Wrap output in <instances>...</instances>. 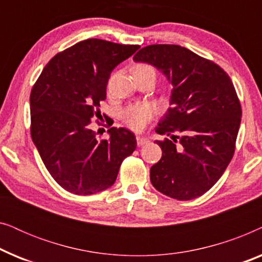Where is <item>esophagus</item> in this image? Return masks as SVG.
<instances>
[{
  "label": "esophagus",
  "mask_w": 262,
  "mask_h": 262,
  "mask_svg": "<svg viewBox=\"0 0 262 262\" xmlns=\"http://www.w3.org/2000/svg\"><path fill=\"white\" fill-rule=\"evenodd\" d=\"M137 144H138V146H142V145H144V144H146V143H148L149 141H148V138H145V137H143V136H137Z\"/></svg>",
  "instance_id": "obj_1"
}]
</instances>
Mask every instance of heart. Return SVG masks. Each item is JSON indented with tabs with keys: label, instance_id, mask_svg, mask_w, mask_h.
Segmentation results:
<instances>
[{
	"label": "heart",
	"instance_id": "heart-1",
	"mask_svg": "<svg viewBox=\"0 0 262 262\" xmlns=\"http://www.w3.org/2000/svg\"><path fill=\"white\" fill-rule=\"evenodd\" d=\"M135 71H154L152 67L148 64H138L134 69ZM154 116V108L146 103H139V105L128 106L123 113L124 123L135 131H141L146 126V124L151 120Z\"/></svg>",
	"mask_w": 262,
	"mask_h": 262
}]
</instances>
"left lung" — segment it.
Listing matches in <instances>:
<instances>
[{"label":"left lung","mask_w":262,"mask_h":262,"mask_svg":"<svg viewBox=\"0 0 262 262\" xmlns=\"http://www.w3.org/2000/svg\"><path fill=\"white\" fill-rule=\"evenodd\" d=\"M135 62L156 67L173 85L170 107L156 132L162 157L150 169L157 191L178 200L206 193L234 156L241 103L229 75L212 60L179 45L145 46Z\"/></svg>","instance_id":"8db88e82"}]
</instances>
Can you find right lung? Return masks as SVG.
<instances>
[{
	"label": "right lung",
	"instance_id": "add662e5",
	"mask_svg": "<svg viewBox=\"0 0 262 262\" xmlns=\"http://www.w3.org/2000/svg\"><path fill=\"white\" fill-rule=\"evenodd\" d=\"M138 49L82 40L57 53L32 88V139L46 169L66 191L89 195L111 187L123 161L135 151L131 131L111 127L110 138L99 139L91 125L101 118L100 102L106 100L112 70Z\"/></svg>",
	"mask_w": 262,
	"mask_h": 262
}]
</instances>
